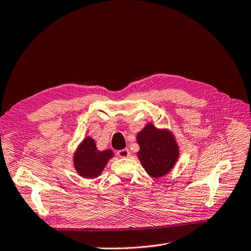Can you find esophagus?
<instances>
[{"mask_svg":"<svg viewBox=\"0 0 251 251\" xmlns=\"http://www.w3.org/2000/svg\"><path fill=\"white\" fill-rule=\"evenodd\" d=\"M129 155H130V152L128 149H123V150L118 151V156L121 157V158H127Z\"/></svg>","mask_w":251,"mask_h":251,"instance_id":"esophagus-1","label":"esophagus"}]
</instances>
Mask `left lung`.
Segmentation results:
<instances>
[{
  "label": "left lung",
  "instance_id": "1",
  "mask_svg": "<svg viewBox=\"0 0 251 251\" xmlns=\"http://www.w3.org/2000/svg\"><path fill=\"white\" fill-rule=\"evenodd\" d=\"M137 142L140 147L139 159L152 177L166 176L176 165L178 147L172 133L157 129L150 123L138 133Z\"/></svg>",
  "mask_w": 251,
  "mask_h": 251
}]
</instances>
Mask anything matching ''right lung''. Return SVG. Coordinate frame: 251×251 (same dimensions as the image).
<instances>
[{
    "mask_svg": "<svg viewBox=\"0 0 251 251\" xmlns=\"http://www.w3.org/2000/svg\"><path fill=\"white\" fill-rule=\"evenodd\" d=\"M112 156L113 152L110 150L98 151L94 140L87 137L79 145L77 152L75 153V169L79 176L83 177H97Z\"/></svg>",
    "mask_w": 251,
    "mask_h": 251,
    "instance_id": "add662e5",
    "label": "right lung"
}]
</instances>
